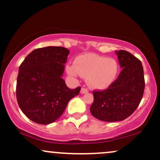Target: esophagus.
Returning <instances> with one entry per match:
<instances>
[{"mask_svg": "<svg viewBox=\"0 0 160 160\" xmlns=\"http://www.w3.org/2000/svg\"><path fill=\"white\" fill-rule=\"evenodd\" d=\"M88 92V89H86V88H82V89H81L80 93H82V94H84V93H87Z\"/></svg>", "mask_w": 160, "mask_h": 160, "instance_id": "34e87169", "label": "esophagus"}]
</instances>
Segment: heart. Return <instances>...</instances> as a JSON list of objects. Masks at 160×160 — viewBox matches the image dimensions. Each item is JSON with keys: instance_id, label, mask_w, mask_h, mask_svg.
<instances>
[{"instance_id": "1", "label": "heart", "mask_w": 160, "mask_h": 160, "mask_svg": "<svg viewBox=\"0 0 160 160\" xmlns=\"http://www.w3.org/2000/svg\"><path fill=\"white\" fill-rule=\"evenodd\" d=\"M120 67L114 58H107L95 54L78 57L76 64L67 65V72L71 76H81L87 78L88 84L95 89H106L117 79Z\"/></svg>"}]
</instances>
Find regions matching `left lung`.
Segmentation results:
<instances>
[{"mask_svg": "<svg viewBox=\"0 0 160 160\" xmlns=\"http://www.w3.org/2000/svg\"><path fill=\"white\" fill-rule=\"evenodd\" d=\"M122 70L108 89L93 91L90 110L93 117L102 121L125 120L138 108L144 90L142 62L124 50L115 51Z\"/></svg>", "mask_w": 160, "mask_h": 160, "instance_id": "1", "label": "left lung"}]
</instances>
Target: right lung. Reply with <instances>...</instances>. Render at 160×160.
Instances as JSON below:
<instances>
[{
    "label": "right lung",
    "instance_id": "add662e5",
    "mask_svg": "<svg viewBox=\"0 0 160 160\" xmlns=\"http://www.w3.org/2000/svg\"><path fill=\"white\" fill-rule=\"evenodd\" d=\"M69 51L47 46L31 52L18 69L16 98L22 112L39 124H49L61 116L80 87L71 90L62 78Z\"/></svg>",
    "mask_w": 160,
    "mask_h": 160
}]
</instances>
